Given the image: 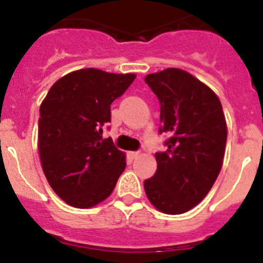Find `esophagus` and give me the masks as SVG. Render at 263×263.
Instances as JSON below:
<instances>
[{"mask_svg": "<svg viewBox=\"0 0 263 263\" xmlns=\"http://www.w3.org/2000/svg\"><path fill=\"white\" fill-rule=\"evenodd\" d=\"M129 157L132 158V159H136V158L139 157V153L138 152H130Z\"/></svg>", "mask_w": 263, "mask_h": 263, "instance_id": "1", "label": "esophagus"}]
</instances>
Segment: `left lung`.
I'll list each match as a JSON object with an SVG mask.
<instances>
[{"label":"left lung","instance_id":"8db88e82","mask_svg":"<svg viewBox=\"0 0 263 263\" xmlns=\"http://www.w3.org/2000/svg\"><path fill=\"white\" fill-rule=\"evenodd\" d=\"M160 103V133L167 150L155 153L157 173L145 180L148 200L160 212L180 215L211 191L224 159L227 121L216 93L179 68L145 78Z\"/></svg>","mask_w":263,"mask_h":263}]
</instances>
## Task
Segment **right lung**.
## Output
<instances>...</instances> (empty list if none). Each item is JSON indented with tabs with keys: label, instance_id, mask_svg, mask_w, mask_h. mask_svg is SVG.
<instances>
[{
	"label": "right lung",
	"instance_id": "add662e5",
	"mask_svg": "<svg viewBox=\"0 0 263 263\" xmlns=\"http://www.w3.org/2000/svg\"><path fill=\"white\" fill-rule=\"evenodd\" d=\"M134 79V73L78 69L59 79L42 101V168L55 194L69 205H97L113 192L124 173L125 154L110 138H103V126L110 122L111 103Z\"/></svg>",
	"mask_w": 263,
	"mask_h": 263
}]
</instances>
